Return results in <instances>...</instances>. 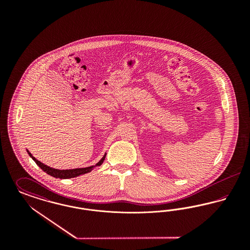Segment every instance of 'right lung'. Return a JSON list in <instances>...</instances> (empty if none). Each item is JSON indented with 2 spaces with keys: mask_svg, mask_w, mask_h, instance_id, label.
Returning <instances> with one entry per match:
<instances>
[{
  "mask_svg": "<svg viewBox=\"0 0 250 250\" xmlns=\"http://www.w3.org/2000/svg\"><path fill=\"white\" fill-rule=\"evenodd\" d=\"M27 152H28L29 155L34 159V161L36 162V164L40 167L46 173H48V175L53 176V177H55V178L60 179L74 178V177L80 176V175H82V174L88 173V172H90L95 167L100 166V165L104 162L105 157H106V155H104V156L102 157V159H101L95 166L88 167H82V168H81V167H80V168H73V169H56V168H52V167H50L47 166V165L41 163L40 161H38V160L36 159V157H34L29 151H27Z\"/></svg>",
  "mask_w": 250,
  "mask_h": 250,
  "instance_id": "add662e5",
  "label": "right lung"
}]
</instances>
